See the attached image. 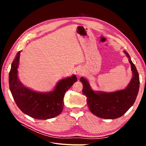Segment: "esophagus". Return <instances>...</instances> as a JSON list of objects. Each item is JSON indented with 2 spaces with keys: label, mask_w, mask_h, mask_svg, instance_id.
<instances>
[{
  "label": "esophagus",
  "mask_w": 146,
  "mask_h": 146,
  "mask_svg": "<svg viewBox=\"0 0 146 146\" xmlns=\"http://www.w3.org/2000/svg\"><path fill=\"white\" fill-rule=\"evenodd\" d=\"M75 74L77 76H81L83 74V70L80 68H77L76 70H75Z\"/></svg>",
  "instance_id": "34e87169"
}]
</instances>
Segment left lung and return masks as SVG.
Instances as JSON below:
<instances>
[{
    "mask_svg": "<svg viewBox=\"0 0 146 146\" xmlns=\"http://www.w3.org/2000/svg\"><path fill=\"white\" fill-rule=\"evenodd\" d=\"M129 58L133 77L124 90L112 92H95L91 89L86 79L81 77L83 94L86 97L87 105L96 116L107 119H116L123 115L133 105L139 88V74L129 54L123 51Z\"/></svg>",
    "mask_w": 146,
    "mask_h": 146,
    "instance_id": "8db88e82",
    "label": "left lung"
}]
</instances>
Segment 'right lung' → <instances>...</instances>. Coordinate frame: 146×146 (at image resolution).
Instances as JSON below:
<instances>
[{
	"mask_svg": "<svg viewBox=\"0 0 146 146\" xmlns=\"http://www.w3.org/2000/svg\"><path fill=\"white\" fill-rule=\"evenodd\" d=\"M20 52L13 60L9 73L10 90L17 107L34 119L44 120L58 116L63 109L65 92L77 82V77L73 75L60 80L52 92L34 91L25 86L17 77Z\"/></svg>",
	"mask_w": 146,
	"mask_h": 146,
	"instance_id": "right-lung-1",
	"label": "right lung"
}]
</instances>
